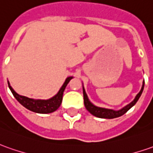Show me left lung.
Instances as JSON below:
<instances>
[{
    "instance_id": "8db88e82",
    "label": "left lung",
    "mask_w": 153,
    "mask_h": 153,
    "mask_svg": "<svg viewBox=\"0 0 153 153\" xmlns=\"http://www.w3.org/2000/svg\"><path fill=\"white\" fill-rule=\"evenodd\" d=\"M144 84H145V81L143 80L141 90L136 95V97L134 98L133 100L131 103H129L128 105H126L123 108L118 110V111H115V110H112V109H107V108H102V107H99L94 105V104L91 103V101L89 100V97H88V95H87L86 92H85V87L83 85V94H84V103H85V106L90 114H92L93 116H96L98 118L114 119V118L120 117V116H123L125 113H126V112L128 111L133 106V105H135V104L137 102V100H139L140 96L142 94V91H143V89H144Z\"/></svg>"
}]
</instances>
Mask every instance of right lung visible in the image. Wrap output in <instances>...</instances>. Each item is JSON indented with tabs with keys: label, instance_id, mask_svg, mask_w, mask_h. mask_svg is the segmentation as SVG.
<instances>
[{
	"label": "right lung",
	"instance_id": "right-lung-1",
	"mask_svg": "<svg viewBox=\"0 0 153 153\" xmlns=\"http://www.w3.org/2000/svg\"><path fill=\"white\" fill-rule=\"evenodd\" d=\"M73 78H74L73 76L67 77V79H65L63 85L61 86L59 92L55 94L54 96H53L50 99H48V100H35V99L26 97L23 95H20L12 89L9 81H7V83H8V87L11 90L12 94L14 95L16 100L22 105H23L27 110L35 112V113L48 114V113H52L59 109L61 103H62V100H63V91L68 84V82L71 80Z\"/></svg>",
	"mask_w": 153,
	"mask_h": 153
}]
</instances>
